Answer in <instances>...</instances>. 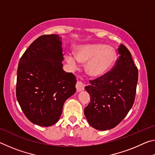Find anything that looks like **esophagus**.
Segmentation results:
<instances>
[{
	"label": "esophagus",
	"instance_id": "esophagus-1",
	"mask_svg": "<svg viewBox=\"0 0 155 155\" xmlns=\"http://www.w3.org/2000/svg\"><path fill=\"white\" fill-rule=\"evenodd\" d=\"M85 85L84 84L82 81H77V84H76V88H77V91H81L84 90Z\"/></svg>",
	"mask_w": 155,
	"mask_h": 155
}]
</instances>
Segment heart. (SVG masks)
<instances>
[{
  "label": "heart",
  "mask_w": 155,
  "mask_h": 155,
  "mask_svg": "<svg viewBox=\"0 0 155 155\" xmlns=\"http://www.w3.org/2000/svg\"><path fill=\"white\" fill-rule=\"evenodd\" d=\"M75 55H65L68 64L77 65L78 62L87 63L86 72L92 77H102L114 66L117 55L115 50L106 44H85L76 48Z\"/></svg>",
  "instance_id": "heart-1"
}]
</instances>
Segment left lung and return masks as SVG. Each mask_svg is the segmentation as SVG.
<instances>
[{"label": "left lung", "mask_w": 155, "mask_h": 155, "mask_svg": "<svg viewBox=\"0 0 155 155\" xmlns=\"http://www.w3.org/2000/svg\"><path fill=\"white\" fill-rule=\"evenodd\" d=\"M120 56L111 70L90 81L85 89L90 103L84 109L88 123L100 130L111 129L119 124L134 103L138 70L130 52L123 44Z\"/></svg>", "instance_id": "obj_1"}]
</instances>
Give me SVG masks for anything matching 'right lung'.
I'll use <instances>...</instances> for the list:
<instances>
[{
  "mask_svg": "<svg viewBox=\"0 0 155 155\" xmlns=\"http://www.w3.org/2000/svg\"><path fill=\"white\" fill-rule=\"evenodd\" d=\"M61 41L54 34L40 36L18 64V103L28 120L41 127L58 122L65 101L76 92L75 76L62 68Z\"/></svg>",
  "mask_w": 155,
  "mask_h": 155,
  "instance_id": "1",
  "label": "right lung"
}]
</instances>
